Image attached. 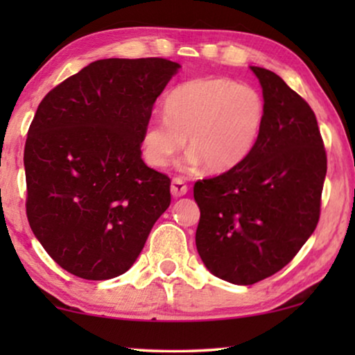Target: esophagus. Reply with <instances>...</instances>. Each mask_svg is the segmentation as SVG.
Returning <instances> with one entry per match:
<instances>
[{
	"instance_id": "esophagus-1",
	"label": "esophagus",
	"mask_w": 355,
	"mask_h": 355,
	"mask_svg": "<svg viewBox=\"0 0 355 355\" xmlns=\"http://www.w3.org/2000/svg\"><path fill=\"white\" fill-rule=\"evenodd\" d=\"M171 193H173V197H176V198L186 196V193H187V186H186V184H184L182 179H179V178H174L173 179V182H171Z\"/></svg>"
}]
</instances>
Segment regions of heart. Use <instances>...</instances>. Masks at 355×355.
<instances>
[{"instance_id":"heart-1","label":"heart","mask_w":355,"mask_h":355,"mask_svg":"<svg viewBox=\"0 0 355 355\" xmlns=\"http://www.w3.org/2000/svg\"><path fill=\"white\" fill-rule=\"evenodd\" d=\"M265 114V100L255 87L230 77H197L174 87L164 100V114L145 124L142 155L150 166L164 168L186 140L187 168L205 164L208 173H227L249 157Z\"/></svg>"}]
</instances>
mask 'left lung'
<instances>
[{
    "mask_svg": "<svg viewBox=\"0 0 355 355\" xmlns=\"http://www.w3.org/2000/svg\"><path fill=\"white\" fill-rule=\"evenodd\" d=\"M266 105L244 162L193 186L196 245L216 278L249 286L284 268L317 227L327 153L317 118L275 72L250 66Z\"/></svg>",
    "mask_w": 355,
    "mask_h": 355,
    "instance_id": "8db88e82",
    "label": "left lung"
}]
</instances>
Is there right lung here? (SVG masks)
Instances as JSON below:
<instances>
[{
	"label": "right lung",
	"instance_id": "1",
	"mask_svg": "<svg viewBox=\"0 0 355 355\" xmlns=\"http://www.w3.org/2000/svg\"><path fill=\"white\" fill-rule=\"evenodd\" d=\"M179 69L163 58L98 60L38 105L24 150L27 218L71 275L125 273L171 203V181L144 163L140 139Z\"/></svg>",
	"mask_w": 355,
	"mask_h": 355
}]
</instances>
